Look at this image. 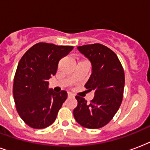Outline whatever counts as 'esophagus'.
<instances>
[{
    "label": "esophagus",
    "mask_w": 150,
    "mask_h": 150,
    "mask_svg": "<svg viewBox=\"0 0 150 150\" xmlns=\"http://www.w3.org/2000/svg\"><path fill=\"white\" fill-rule=\"evenodd\" d=\"M71 97H74V95L72 93H68V98H71Z\"/></svg>",
    "instance_id": "34e87169"
}]
</instances>
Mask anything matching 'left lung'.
<instances>
[{
    "instance_id": "left-lung-1",
    "label": "left lung",
    "mask_w": 150,
    "mask_h": 150,
    "mask_svg": "<svg viewBox=\"0 0 150 150\" xmlns=\"http://www.w3.org/2000/svg\"><path fill=\"white\" fill-rule=\"evenodd\" d=\"M77 48L91 62L92 74L84 87L95 91V96L88 103L76 96L78 104L74 116L81 126L97 129L107 125L119 110L124 95L125 71L117 54L105 45L92 44Z\"/></svg>"
}]
</instances>
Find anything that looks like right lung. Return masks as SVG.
I'll return each mask as SVG.
<instances>
[{"instance_id":"1","label":"right lung","mask_w":150,"mask_h":150,"mask_svg":"<svg viewBox=\"0 0 150 150\" xmlns=\"http://www.w3.org/2000/svg\"><path fill=\"white\" fill-rule=\"evenodd\" d=\"M73 48L40 42L21 58L14 76L13 96L19 117L30 127L45 128L56 119L67 92L48 89L47 81L56 74L59 60Z\"/></svg>"}]
</instances>
